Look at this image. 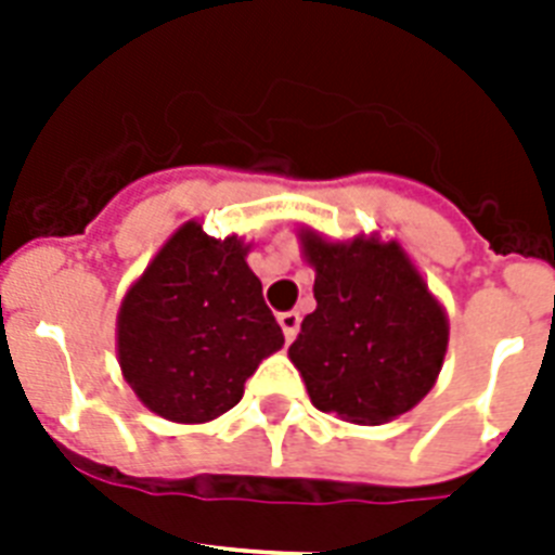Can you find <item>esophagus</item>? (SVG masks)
I'll list each match as a JSON object with an SVG mask.
<instances>
[{"label": "esophagus", "instance_id": "1", "mask_svg": "<svg viewBox=\"0 0 555 555\" xmlns=\"http://www.w3.org/2000/svg\"><path fill=\"white\" fill-rule=\"evenodd\" d=\"M299 322H302V317L296 311L279 313V325H282V334H285L287 343H294L296 334H299Z\"/></svg>", "mask_w": 555, "mask_h": 555}]
</instances>
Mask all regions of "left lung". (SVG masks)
<instances>
[{"label": "left lung", "instance_id": "obj_1", "mask_svg": "<svg viewBox=\"0 0 555 555\" xmlns=\"http://www.w3.org/2000/svg\"><path fill=\"white\" fill-rule=\"evenodd\" d=\"M317 311L291 346L311 403L348 423H386L429 395L449 343L443 305L397 242L299 233Z\"/></svg>", "mask_w": 555, "mask_h": 555}]
</instances>
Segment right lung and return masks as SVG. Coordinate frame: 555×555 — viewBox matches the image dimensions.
Segmentation results:
<instances>
[{
	"label": "right lung",
	"instance_id": "add662e5",
	"mask_svg": "<svg viewBox=\"0 0 555 555\" xmlns=\"http://www.w3.org/2000/svg\"><path fill=\"white\" fill-rule=\"evenodd\" d=\"M250 244L186 221L129 287L117 311V360L150 412L207 423L233 409L264 357L285 346L247 268Z\"/></svg>",
	"mask_w": 555,
	"mask_h": 555
}]
</instances>
